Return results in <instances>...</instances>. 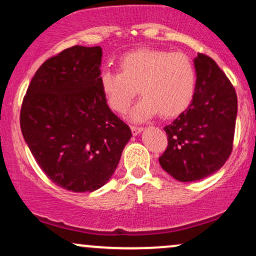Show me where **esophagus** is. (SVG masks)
Returning a JSON list of instances; mask_svg holds the SVG:
<instances>
[{
    "label": "esophagus",
    "instance_id": "34e87169",
    "mask_svg": "<svg viewBox=\"0 0 256 256\" xmlns=\"http://www.w3.org/2000/svg\"><path fill=\"white\" fill-rule=\"evenodd\" d=\"M142 130H143L142 126H131V131H132V134H134V136H136V134H140Z\"/></svg>",
    "mask_w": 256,
    "mask_h": 256
}]
</instances>
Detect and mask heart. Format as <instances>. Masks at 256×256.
Segmentation results:
<instances>
[{
	"mask_svg": "<svg viewBox=\"0 0 256 256\" xmlns=\"http://www.w3.org/2000/svg\"><path fill=\"white\" fill-rule=\"evenodd\" d=\"M100 88L108 107L124 114L137 91L143 98L131 110L134 120L158 113L173 118L192 104L196 89V70L184 52L137 49L119 60V72L104 71Z\"/></svg>",
	"mask_w": 256,
	"mask_h": 256,
	"instance_id": "heart-1",
	"label": "heart"
}]
</instances>
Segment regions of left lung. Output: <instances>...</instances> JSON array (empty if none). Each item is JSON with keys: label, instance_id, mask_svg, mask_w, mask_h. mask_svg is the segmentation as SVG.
Wrapping results in <instances>:
<instances>
[{"label": "left lung", "instance_id": "obj_1", "mask_svg": "<svg viewBox=\"0 0 256 256\" xmlns=\"http://www.w3.org/2000/svg\"><path fill=\"white\" fill-rule=\"evenodd\" d=\"M195 95L189 107L165 126L166 150L158 158L165 171L179 182L213 174L234 146L237 95L234 85L212 58L198 52Z\"/></svg>", "mask_w": 256, "mask_h": 256}]
</instances>
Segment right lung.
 <instances>
[{"label": "right lung", "instance_id": "add662e5", "mask_svg": "<svg viewBox=\"0 0 256 256\" xmlns=\"http://www.w3.org/2000/svg\"><path fill=\"white\" fill-rule=\"evenodd\" d=\"M101 60V46L64 49L40 64L22 100L25 142L46 177L70 192L107 183L132 136L104 98Z\"/></svg>", "mask_w": 256, "mask_h": 256}]
</instances>
